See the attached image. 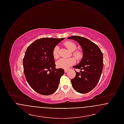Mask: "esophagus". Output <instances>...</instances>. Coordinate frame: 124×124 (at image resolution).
<instances>
[{
  "instance_id": "34e87169",
  "label": "esophagus",
  "mask_w": 124,
  "mask_h": 124,
  "mask_svg": "<svg viewBox=\"0 0 124 124\" xmlns=\"http://www.w3.org/2000/svg\"><path fill=\"white\" fill-rule=\"evenodd\" d=\"M68 71V69H65V73H66L67 71Z\"/></svg>"
}]
</instances>
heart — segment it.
<instances>
[{"instance_id": "heart-1", "label": "heart", "mask_w": 124, "mask_h": 124, "mask_svg": "<svg viewBox=\"0 0 124 124\" xmlns=\"http://www.w3.org/2000/svg\"><path fill=\"white\" fill-rule=\"evenodd\" d=\"M64 46L69 51L72 52V55L78 60H79L82 59L83 53L81 51L76 50L77 45L75 43L71 41H66L64 43ZM59 47L56 46L53 48V54L54 59H58L59 57ZM76 63V60L73 58H61L59 59L56 63L57 66L60 68L66 69L70 67L72 65H74Z\"/></svg>"}]
</instances>
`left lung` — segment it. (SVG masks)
Returning <instances> with one entry per match:
<instances>
[{"instance_id":"obj_1","label":"left lung","mask_w":124,"mask_h":124,"mask_svg":"<svg viewBox=\"0 0 124 124\" xmlns=\"http://www.w3.org/2000/svg\"><path fill=\"white\" fill-rule=\"evenodd\" d=\"M68 39L77 41L83 53L80 63L73 67L80 71H75L76 76L71 80L72 86L78 93H87L94 88L100 80L104 65L103 53L97 45L86 38L72 36Z\"/></svg>"}]
</instances>
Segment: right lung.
Returning <instances> with one entry per match:
<instances>
[{
	"instance_id": "right-lung-1",
	"label": "right lung",
	"mask_w": 124,
	"mask_h": 124,
	"mask_svg": "<svg viewBox=\"0 0 124 124\" xmlns=\"http://www.w3.org/2000/svg\"><path fill=\"white\" fill-rule=\"evenodd\" d=\"M65 38H44L27 47L23 59L24 74L31 88L43 95L52 94L58 88L60 78L65 73L56 69L53 48Z\"/></svg>"
}]
</instances>
